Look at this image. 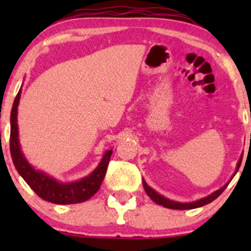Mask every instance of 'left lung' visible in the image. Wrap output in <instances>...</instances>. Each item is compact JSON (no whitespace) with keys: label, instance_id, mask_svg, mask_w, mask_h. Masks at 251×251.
<instances>
[{"label":"left lung","instance_id":"8db88e82","mask_svg":"<svg viewBox=\"0 0 251 251\" xmlns=\"http://www.w3.org/2000/svg\"><path fill=\"white\" fill-rule=\"evenodd\" d=\"M242 159L243 156H240L239 161H238L237 164V170H235L234 175L237 174V171L239 170L240 168V164H242ZM233 175V176H234ZM143 182V187H144V191H146V193L148 194L149 198L151 199V201H154V203L159 204V205H163V206L168 207V209H175V210H189V209H197V207H201V206H204V205L211 203V201H214L215 199L217 198V197L220 196V194L222 193V192L226 189V187L228 186V183L225 184L224 187H221L220 189H217V191H215L214 193H211L210 196L205 197V198H201L199 199V201H192V203H178V201H170V199L165 198V197H163L161 194L156 193L155 191H154L153 188H151V187L148 186V184L146 183V181H142Z\"/></svg>","mask_w":251,"mask_h":251}]
</instances>
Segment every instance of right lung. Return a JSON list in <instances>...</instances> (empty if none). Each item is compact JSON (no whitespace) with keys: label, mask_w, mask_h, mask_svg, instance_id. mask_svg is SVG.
Instances as JSON below:
<instances>
[{"label":"right lung","mask_w":251,"mask_h":251,"mask_svg":"<svg viewBox=\"0 0 251 251\" xmlns=\"http://www.w3.org/2000/svg\"><path fill=\"white\" fill-rule=\"evenodd\" d=\"M20 93H22V91L19 90L16 100H14L13 107H12L11 140H9L12 160H13L18 174L24 178V181L29 184L30 188L40 198L50 201L53 204H76L88 201L91 197L97 193L103 179H104L113 151L109 149V151H105L102 160L98 164L97 168L93 170V173L76 182L62 183L53 177L48 176L47 174L41 173L40 170H35L23 154L22 149H20L19 137H18L17 114Z\"/></svg>","instance_id":"obj_1"}]
</instances>
